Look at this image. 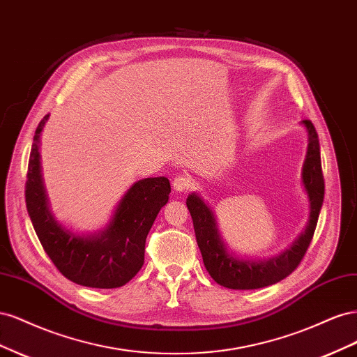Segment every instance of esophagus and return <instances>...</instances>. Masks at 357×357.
<instances>
[{
	"instance_id": "obj_1",
	"label": "esophagus",
	"mask_w": 357,
	"mask_h": 357,
	"mask_svg": "<svg viewBox=\"0 0 357 357\" xmlns=\"http://www.w3.org/2000/svg\"><path fill=\"white\" fill-rule=\"evenodd\" d=\"M172 188L177 192H188L192 188V180L186 176H178L172 180Z\"/></svg>"
}]
</instances>
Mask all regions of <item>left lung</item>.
<instances>
[{
    "mask_svg": "<svg viewBox=\"0 0 357 357\" xmlns=\"http://www.w3.org/2000/svg\"><path fill=\"white\" fill-rule=\"evenodd\" d=\"M308 132V149L302 168V183L310 199V220L305 232L287 248L286 252L266 261H245L232 256L222 241L214 214L204 199L192 193L186 205L193 220L197 243L202 255V261L208 274L215 283L236 290L266 287L282 282L290 275L305 256L314 235L320 208L325 197V180H323L319 135L311 121H302Z\"/></svg>",
    "mask_w": 357,
    "mask_h": 357,
    "instance_id": "1",
    "label": "left lung"
}]
</instances>
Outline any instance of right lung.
I'll return each instance as SVG.
<instances>
[{
  "instance_id": "1",
  "label": "right lung",
  "mask_w": 357,
  "mask_h": 357,
  "mask_svg": "<svg viewBox=\"0 0 357 357\" xmlns=\"http://www.w3.org/2000/svg\"><path fill=\"white\" fill-rule=\"evenodd\" d=\"M49 119H41L31 147L25 201L26 210L45 252L59 273L86 287L116 289L126 284L144 264L147 234L159 210L169 198V180L150 177L128 189L112 222L95 235L66 229L49 210L40 165V135Z\"/></svg>"
}]
</instances>
